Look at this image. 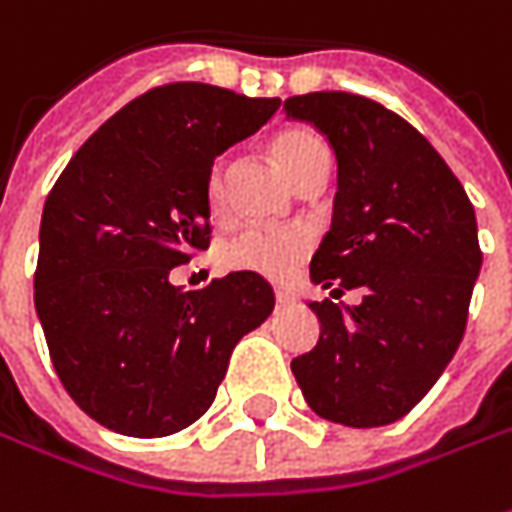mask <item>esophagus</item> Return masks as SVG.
Here are the masks:
<instances>
[{"instance_id": "1", "label": "esophagus", "mask_w": 512, "mask_h": 512, "mask_svg": "<svg viewBox=\"0 0 512 512\" xmlns=\"http://www.w3.org/2000/svg\"><path fill=\"white\" fill-rule=\"evenodd\" d=\"M274 297H277V303H280V306H289V303H294V294L286 289H277L274 291Z\"/></svg>"}]
</instances>
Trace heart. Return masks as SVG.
<instances>
[{
  "label": "heart",
  "mask_w": 512,
  "mask_h": 512,
  "mask_svg": "<svg viewBox=\"0 0 512 512\" xmlns=\"http://www.w3.org/2000/svg\"><path fill=\"white\" fill-rule=\"evenodd\" d=\"M280 169L297 181L314 164L328 161V150L320 135L311 130H289L277 135L272 144ZM206 203L215 218L226 212V167L218 161L206 178ZM311 235L306 229H277V226H249L238 238L223 246V263L235 272H252L269 280H286L309 255Z\"/></svg>",
  "instance_id": "1"
}]
</instances>
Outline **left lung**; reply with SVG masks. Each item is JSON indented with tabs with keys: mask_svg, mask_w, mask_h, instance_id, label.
<instances>
[{
	"mask_svg": "<svg viewBox=\"0 0 512 512\" xmlns=\"http://www.w3.org/2000/svg\"><path fill=\"white\" fill-rule=\"evenodd\" d=\"M337 155L331 229L311 280L331 297L362 289L360 306L314 303L320 340L291 360L317 416L348 428L391 425L433 388L462 343L482 269L476 212L428 138L371 98H286Z\"/></svg>",
	"mask_w": 512,
	"mask_h": 512,
	"instance_id": "obj_1",
	"label": "left lung"
}]
</instances>
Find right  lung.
<instances>
[{"instance_id":"obj_1","label":"right lung","mask_w":512,"mask_h":512,"mask_svg":"<svg viewBox=\"0 0 512 512\" xmlns=\"http://www.w3.org/2000/svg\"><path fill=\"white\" fill-rule=\"evenodd\" d=\"M280 98L164 84L104 121L42 212L36 314L64 391L98 425L155 439L215 402L232 348L274 309L272 286L232 272L198 291L169 280L209 246L206 178Z\"/></svg>"}]
</instances>
